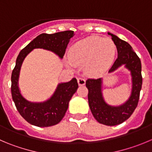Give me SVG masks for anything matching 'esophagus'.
Here are the masks:
<instances>
[{
    "mask_svg": "<svg viewBox=\"0 0 152 152\" xmlns=\"http://www.w3.org/2000/svg\"><path fill=\"white\" fill-rule=\"evenodd\" d=\"M77 82H78V84H79V86H84V85L86 84V80H85V79H83V78H78Z\"/></svg>",
    "mask_w": 152,
    "mask_h": 152,
    "instance_id": "34e87169",
    "label": "esophagus"
}]
</instances>
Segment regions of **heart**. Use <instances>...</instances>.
Instances as JSON below:
<instances>
[{
	"label": "heart",
	"instance_id": "1",
	"mask_svg": "<svg viewBox=\"0 0 152 152\" xmlns=\"http://www.w3.org/2000/svg\"><path fill=\"white\" fill-rule=\"evenodd\" d=\"M115 46L110 38L90 36L78 41L69 49L67 65H84L87 74L105 71L111 65L115 55Z\"/></svg>",
	"mask_w": 152,
	"mask_h": 152
}]
</instances>
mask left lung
Instances as JSON below:
<instances>
[{
  "mask_svg": "<svg viewBox=\"0 0 152 152\" xmlns=\"http://www.w3.org/2000/svg\"><path fill=\"white\" fill-rule=\"evenodd\" d=\"M108 34L112 37L118 51L117 59L109 70V73H113L121 66H124L130 72L132 88L130 97L120 106H112L106 103L103 98L102 78L88 79L86 85L88 89L89 107L94 118L100 124L115 126L128 119L137 108L142 84V77L141 61L131 46L110 32H108Z\"/></svg>",
  "mask_w": 152,
  "mask_h": 152,
  "instance_id": "1",
  "label": "left lung"
}]
</instances>
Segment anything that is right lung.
<instances>
[{"label":"right lung","mask_w":152,"mask_h":152,"mask_svg":"<svg viewBox=\"0 0 152 152\" xmlns=\"http://www.w3.org/2000/svg\"><path fill=\"white\" fill-rule=\"evenodd\" d=\"M73 36V31L52 34H41L27 45L17 57L11 76L12 97L18 113L32 125L44 127L58 124L64 116L69 100L79 86L76 79L73 78L68 83H59L52 97L46 101L39 103L29 101L22 95L18 88V78L24 59L34 49L51 51L60 58H63L69 39Z\"/></svg>","instance_id":"right-lung-1"}]
</instances>
